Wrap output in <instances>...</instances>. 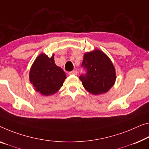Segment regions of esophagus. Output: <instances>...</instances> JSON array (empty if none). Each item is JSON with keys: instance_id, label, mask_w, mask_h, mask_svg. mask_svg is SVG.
Returning a JSON list of instances; mask_svg holds the SVG:
<instances>
[{"instance_id": "obj_1", "label": "esophagus", "mask_w": 149, "mask_h": 149, "mask_svg": "<svg viewBox=\"0 0 149 149\" xmlns=\"http://www.w3.org/2000/svg\"><path fill=\"white\" fill-rule=\"evenodd\" d=\"M77 73H78L77 70H72V71H70V72H68V74H69L70 75V74H73V75H77Z\"/></svg>"}]
</instances>
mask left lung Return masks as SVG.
I'll return each mask as SVG.
<instances>
[{
	"instance_id": "1",
	"label": "left lung",
	"mask_w": 149,
	"mask_h": 149,
	"mask_svg": "<svg viewBox=\"0 0 149 149\" xmlns=\"http://www.w3.org/2000/svg\"><path fill=\"white\" fill-rule=\"evenodd\" d=\"M81 67L85 70L79 79L82 85L89 93L93 95L107 93L115 82V69L104 52L96 50L84 55Z\"/></svg>"
}]
</instances>
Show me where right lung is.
Returning a JSON list of instances; mask_svg holds the SVG:
<instances>
[{
	"label": "right lung",
	"mask_w": 149,
	"mask_h": 149,
	"mask_svg": "<svg viewBox=\"0 0 149 149\" xmlns=\"http://www.w3.org/2000/svg\"><path fill=\"white\" fill-rule=\"evenodd\" d=\"M30 81L36 91L45 96L53 95L63 86L66 74L54 63V55L51 58L41 54L34 62L30 70Z\"/></svg>",
	"instance_id": "add662e5"
}]
</instances>
